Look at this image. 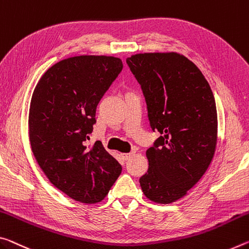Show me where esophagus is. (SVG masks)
Instances as JSON below:
<instances>
[{"label": "esophagus", "instance_id": "34e87169", "mask_svg": "<svg viewBox=\"0 0 249 249\" xmlns=\"http://www.w3.org/2000/svg\"><path fill=\"white\" fill-rule=\"evenodd\" d=\"M134 155V153H124V154H121V156L123 157V160H128L129 157H132Z\"/></svg>", "mask_w": 249, "mask_h": 249}]
</instances>
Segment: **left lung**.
Masks as SVG:
<instances>
[{
	"mask_svg": "<svg viewBox=\"0 0 249 249\" xmlns=\"http://www.w3.org/2000/svg\"><path fill=\"white\" fill-rule=\"evenodd\" d=\"M126 63L143 90L151 127L160 133L146 151L142 191L152 202L173 203L202 178L214 157L215 98L199 69L179 53H140Z\"/></svg>",
	"mask_w": 249,
	"mask_h": 249,
	"instance_id": "obj_1",
	"label": "left lung"
}]
</instances>
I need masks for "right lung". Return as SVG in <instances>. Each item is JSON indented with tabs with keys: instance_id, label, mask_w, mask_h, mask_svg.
Masks as SVG:
<instances>
[{
	"instance_id": "add662e5",
	"label": "right lung",
	"mask_w": 249,
	"mask_h": 249,
	"mask_svg": "<svg viewBox=\"0 0 249 249\" xmlns=\"http://www.w3.org/2000/svg\"><path fill=\"white\" fill-rule=\"evenodd\" d=\"M122 69L114 56L69 57L51 66L34 89L29 133L35 160L55 187L80 203L104 199L122 172L100 141L85 143L96 106Z\"/></svg>"
}]
</instances>
